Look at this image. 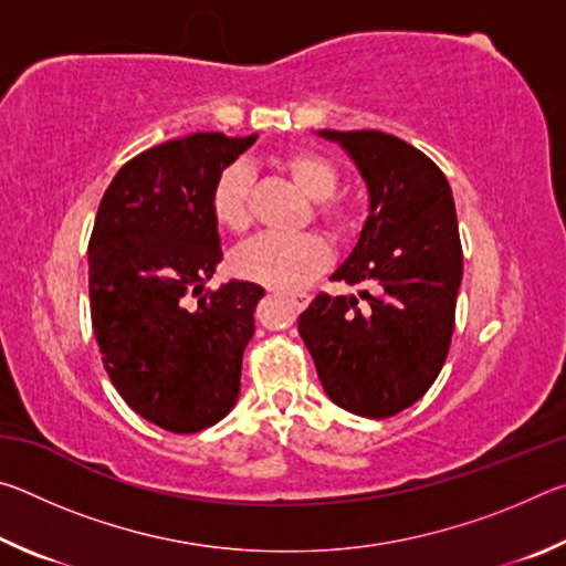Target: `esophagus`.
Returning <instances> with one entry per match:
<instances>
[{
  "label": "esophagus",
  "mask_w": 566,
  "mask_h": 566,
  "mask_svg": "<svg viewBox=\"0 0 566 566\" xmlns=\"http://www.w3.org/2000/svg\"><path fill=\"white\" fill-rule=\"evenodd\" d=\"M310 302H312V296L304 294V292L302 294H290V304H292L294 312H302Z\"/></svg>",
  "instance_id": "obj_1"
}]
</instances>
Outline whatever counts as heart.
<instances>
[{
    "mask_svg": "<svg viewBox=\"0 0 566 566\" xmlns=\"http://www.w3.org/2000/svg\"><path fill=\"white\" fill-rule=\"evenodd\" d=\"M276 167L290 175L306 197L317 199V217L337 237L357 232L359 214L349 202L334 197L339 187V169L329 157L314 149H292L276 157ZM209 209L219 229L244 234L252 224V175L244 165L224 167L214 179ZM332 262V249L319 234H262L239 247L232 270L239 280L262 284L274 292H296L319 276Z\"/></svg>",
    "mask_w": 566,
    "mask_h": 566,
    "instance_id": "heart-1",
    "label": "heart"
}]
</instances>
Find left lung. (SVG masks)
Masks as SVG:
<instances>
[{
  "instance_id": "left-lung-1",
  "label": "left lung",
  "mask_w": 566,
  "mask_h": 566,
  "mask_svg": "<svg viewBox=\"0 0 566 566\" xmlns=\"http://www.w3.org/2000/svg\"><path fill=\"white\" fill-rule=\"evenodd\" d=\"M322 137L349 151L369 189V217L334 282L359 296L317 294L300 334L334 405L385 419L415 405L444 367L462 284V242L449 181L417 147L377 129Z\"/></svg>"
}]
</instances>
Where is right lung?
<instances>
[{"instance_id":"add662e5","label":"right lung","mask_w":566,"mask_h":566,"mask_svg":"<svg viewBox=\"0 0 566 566\" xmlns=\"http://www.w3.org/2000/svg\"><path fill=\"white\" fill-rule=\"evenodd\" d=\"M254 139L197 132L142 151L94 219L90 310L104 369L139 417L175 434L217 424L239 397L264 290L237 280L205 290L222 262L209 195Z\"/></svg>"}]
</instances>
